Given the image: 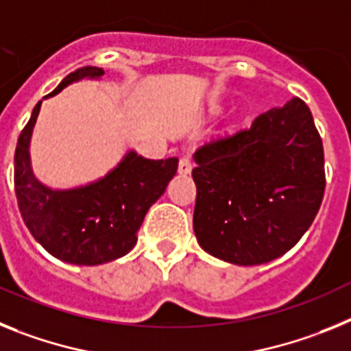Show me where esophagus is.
I'll list each match as a JSON object with an SVG mask.
<instances>
[{
    "instance_id": "obj_1",
    "label": "esophagus",
    "mask_w": 351,
    "mask_h": 351,
    "mask_svg": "<svg viewBox=\"0 0 351 351\" xmlns=\"http://www.w3.org/2000/svg\"><path fill=\"white\" fill-rule=\"evenodd\" d=\"M191 171H193V162H191V158L189 157L180 158V164H178L180 175H189Z\"/></svg>"
}]
</instances>
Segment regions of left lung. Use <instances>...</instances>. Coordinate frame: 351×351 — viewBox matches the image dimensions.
<instances>
[{
  "mask_svg": "<svg viewBox=\"0 0 351 351\" xmlns=\"http://www.w3.org/2000/svg\"><path fill=\"white\" fill-rule=\"evenodd\" d=\"M194 162V233L228 263L252 267L282 256L322 205V138L298 97L199 146Z\"/></svg>",
  "mask_w": 351,
  "mask_h": 351,
  "instance_id": "obj_1",
  "label": "left lung"
}]
</instances>
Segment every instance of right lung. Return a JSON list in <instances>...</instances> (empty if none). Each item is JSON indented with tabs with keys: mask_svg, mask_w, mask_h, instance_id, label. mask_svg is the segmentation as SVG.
Returning <instances> with one entry per match:
<instances>
[{
	"mask_svg": "<svg viewBox=\"0 0 351 351\" xmlns=\"http://www.w3.org/2000/svg\"><path fill=\"white\" fill-rule=\"evenodd\" d=\"M104 70L83 66L66 75L54 97L81 79H100ZM42 100L17 139L14 184L24 224L42 247L72 265L109 263L125 256L138 242L146 212L176 175L178 158L152 160L129 150L108 175L74 189H51L36 178L29 157L33 127Z\"/></svg>",
	"mask_w": 351,
	"mask_h": 351,
	"instance_id": "1",
	"label": "right lung"
}]
</instances>
